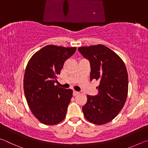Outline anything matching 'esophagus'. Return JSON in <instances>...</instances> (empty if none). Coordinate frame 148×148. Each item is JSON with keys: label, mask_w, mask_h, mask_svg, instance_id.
I'll return each instance as SVG.
<instances>
[{"label": "esophagus", "mask_w": 148, "mask_h": 148, "mask_svg": "<svg viewBox=\"0 0 148 148\" xmlns=\"http://www.w3.org/2000/svg\"><path fill=\"white\" fill-rule=\"evenodd\" d=\"M79 92H77V91H73V96H77V95H79Z\"/></svg>", "instance_id": "obj_1"}]
</instances>
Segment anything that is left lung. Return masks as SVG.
I'll return each mask as SVG.
<instances>
[{"mask_svg":"<svg viewBox=\"0 0 148 148\" xmlns=\"http://www.w3.org/2000/svg\"><path fill=\"white\" fill-rule=\"evenodd\" d=\"M78 51L91 65L90 80L99 81L98 94L87 95L82 107L84 116L96 125L111 121L124 106L128 93V74L124 62L108 47L99 44Z\"/></svg>","mask_w":148,"mask_h":148,"instance_id":"left-lung-1","label":"left lung"}]
</instances>
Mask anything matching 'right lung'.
Here are the masks:
<instances>
[{"mask_svg":"<svg viewBox=\"0 0 148 148\" xmlns=\"http://www.w3.org/2000/svg\"><path fill=\"white\" fill-rule=\"evenodd\" d=\"M76 47L47 45L35 53L27 65L24 75V92L30 110L43 124L53 125L66 117L72 90L54 84L64 62Z\"/></svg>","mask_w":148,"mask_h":148,"instance_id":"right-lung-1","label":"right lung"}]
</instances>
